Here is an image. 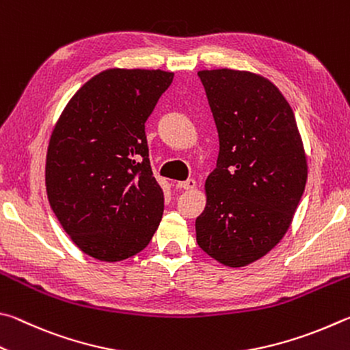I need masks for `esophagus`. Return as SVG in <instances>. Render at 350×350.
I'll return each mask as SVG.
<instances>
[{
	"label": "esophagus",
	"mask_w": 350,
	"mask_h": 350,
	"mask_svg": "<svg viewBox=\"0 0 350 350\" xmlns=\"http://www.w3.org/2000/svg\"><path fill=\"white\" fill-rule=\"evenodd\" d=\"M195 186H197V181H195L193 178H189L186 181H180L178 183V187L180 189H186V191H192V189H195Z\"/></svg>",
	"instance_id": "34e87169"
}]
</instances>
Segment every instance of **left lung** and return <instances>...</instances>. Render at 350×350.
I'll return each mask as SVG.
<instances>
[{
  "instance_id": "1",
  "label": "left lung",
  "mask_w": 350,
  "mask_h": 350,
  "mask_svg": "<svg viewBox=\"0 0 350 350\" xmlns=\"http://www.w3.org/2000/svg\"><path fill=\"white\" fill-rule=\"evenodd\" d=\"M215 120L219 153L206 180L207 203L195 221L212 258L241 267L277 246L303 197L308 164L292 109L250 72H198Z\"/></svg>"
}]
</instances>
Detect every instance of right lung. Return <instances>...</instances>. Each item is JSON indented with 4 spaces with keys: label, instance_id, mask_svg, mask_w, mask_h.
<instances>
[{
    "label": "right lung",
    "instance_id": "1",
    "mask_svg": "<svg viewBox=\"0 0 350 350\" xmlns=\"http://www.w3.org/2000/svg\"><path fill=\"white\" fill-rule=\"evenodd\" d=\"M174 73L109 69L67 104L46 159L47 198L84 254L121 261L150 243L164 211L144 124Z\"/></svg>",
    "mask_w": 350,
    "mask_h": 350
}]
</instances>
